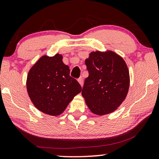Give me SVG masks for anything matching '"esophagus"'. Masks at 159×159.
<instances>
[{"label":"esophagus","mask_w":159,"mask_h":159,"mask_svg":"<svg viewBox=\"0 0 159 159\" xmlns=\"http://www.w3.org/2000/svg\"><path fill=\"white\" fill-rule=\"evenodd\" d=\"M78 81H79L80 85V86H81V87H82L83 85H84V80H83L82 78H80V79H78Z\"/></svg>","instance_id":"obj_1"}]
</instances>
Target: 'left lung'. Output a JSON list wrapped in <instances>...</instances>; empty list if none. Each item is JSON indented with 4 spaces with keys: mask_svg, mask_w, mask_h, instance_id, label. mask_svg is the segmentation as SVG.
<instances>
[{
    "mask_svg": "<svg viewBox=\"0 0 159 159\" xmlns=\"http://www.w3.org/2000/svg\"><path fill=\"white\" fill-rule=\"evenodd\" d=\"M89 76L82 96L87 107L97 115L115 111L128 93L129 74L123 58L111 50L96 51L85 60Z\"/></svg>",
    "mask_w": 159,
    "mask_h": 159,
    "instance_id": "left-lung-1",
    "label": "left lung"
}]
</instances>
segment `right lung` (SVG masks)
I'll list each match as a JSON object with an SVG mask.
<instances>
[{
    "instance_id": "obj_1",
    "label": "right lung",
    "mask_w": 159,
    "mask_h": 159,
    "mask_svg": "<svg viewBox=\"0 0 159 159\" xmlns=\"http://www.w3.org/2000/svg\"><path fill=\"white\" fill-rule=\"evenodd\" d=\"M28 95L34 106L51 116L60 115L75 96L81 91L76 80L70 76V68L62 55H44L30 68L26 79Z\"/></svg>"
}]
</instances>
